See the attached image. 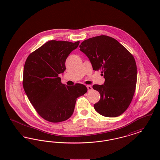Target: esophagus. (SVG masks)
I'll return each mask as SVG.
<instances>
[{"label":"esophagus","mask_w":160,"mask_h":160,"mask_svg":"<svg viewBox=\"0 0 160 160\" xmlns=\"http://www.w3.org/2000/svg\"><path fill=\"white\" fill-rule=\"evenodd\" d=\"M86 87H87V88H88V91H91L92 90V87L91 85H87Z\"/></svg>","instance_id":"esophagus-1"}]
</instances>
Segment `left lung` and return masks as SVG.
I'll return each mask as SVG.
<instances>
[{"label": "left lung", "instance_id": "left-lung-1", "mask_svg": "<svg viewBox=\"0 0 160 160\" xmlns=\"http://www.w3.org/2000/svg\"><path fill=\"white\" fill-rule=\"evenodd\" d=\"M93 70H101L105 78L93 89L101 95L94 104L99 114L109 118L122 114L132 99L137 83V66L133 56L114 38L101 35L84 40L79 46Z\"/></svg>", "mask_w": 160, "mask_h": 160}]
</instances>
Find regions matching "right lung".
Returning a JSON list of instances; mask_svg holds the SVG:
<instances>
[{
  "label": "right lung",
  "mask_w": 160,
  "mask_h": 160,
  "mask_svg": "<svg viewBox=\"0 0 160 160\" xmlns=\"http://www.w3.org/2000/svg\"><path fill=\"white\" fill-rule=\"evenodd\" d=\"M79 43L52 40L30 54L26 61L24 90L38 114L47 121L67 120L74 112L77 98L88 91L82 84L62 83L59 77L66 69L69 54Z\"/></svg>",
  "instance_id": "right-lung-1"
}]
</instances>
